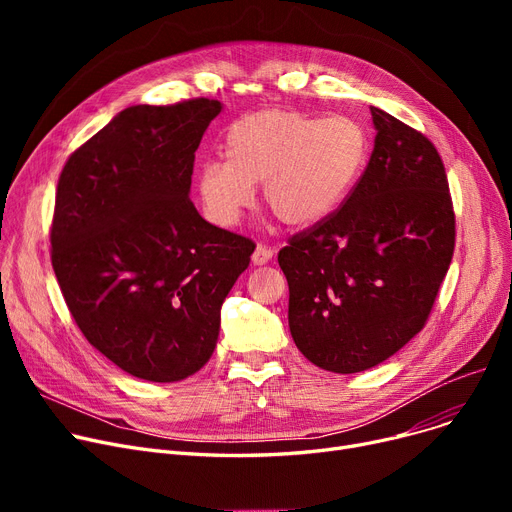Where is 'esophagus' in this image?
Masks as SVG:
<instances>
[{
  "mask_svg": "<svg viewBox=\"0 0 512 512\" xmlns=\"http://www.w3.org/2000/svg\"><path fill=\"white\" fill-rule=\"evenodd\" d=\"M272 255H274V251L272 249H267L265 245H257V249L253 251V265H265L267 261L272 259Z\"/></svg>",
  "mask_w": 512,
  "mask_h": 512,
  "instance_id": "esophagus-1",
  "label": "esophagus"
}]
</instances>
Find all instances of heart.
<instances>
[{"label": "heart", "mask_w": 512, "mask_h": 512, "mask_svg": "<svg viewBox=\"0 0 512 512\" xmlns=\"http://www.w3.org/2000/svg\"><path fill=\"white\" fill-rule=\"evenodd\" d=\"M226 161L209 159L197 174L205 218L234 228L263 184L278 220L307 228L328 220L351 195L367 159L365 130L346 116L313 118L267 110L238 120L226 134Z\"/></svg>", "instance_id": "1"}]
</instances>
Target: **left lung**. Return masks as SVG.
I'll list each match as a JSON object with an SVG mask.
<instances>
[{
	"mask_svg": "<svg viewBox=\"0 0 512 512\" xmlns=\"http://www.w3.org/2000/svg\"><path fill=\"white\" fill-rule=\"evenodd\" d=\"M369 110L378 134L357 186L278 253L292 340L334 373L380 365L421 332L454 251L436 147L380 107Z\"/></svg>",
	"mask_w": 512,
	"mask_h": 512,
	"instance_id": "obj_1",
	"label": "left lung"
}]
</instances>
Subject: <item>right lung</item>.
Returning <instances> with one entry per match:
<instances>
[{"label":"right lung","mask_w":512,"mask_h":512,"mask_svg":"<svg viewBox=\"0 0 512 512\" xmlns=\"http://www.w3.org/2000/svg\"><path fill=\"white\" fill-rule=\"evenodd\" d=\"M215 99L132 105L62 170L51 265L80 332L122 371L180 382L213 355L253 240L205 222L191 195Z\"/></svg>","instance_id":"1"}]
</instances>
